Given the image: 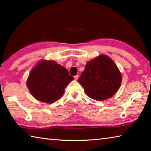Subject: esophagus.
<instances>
[{
    "label": "esophagus",
    "mask_w": 151,
    "mask_h": 151,
    "mask_svg": "<svg viewBox=\"0 0 151 151\" xmlns=\"http://www.w3.org/2000/svg\"><path fill=\"white\" fill-rule=\"evenodd\" d=\"M78 75H76V76H75V79L76 81V80H78Z\"/></svg>",
    "instance_id": "1"
}]
</instances>
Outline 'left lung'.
<instances>
[{
	"instance_id": "left-lung-1",
	"label": "left lung",
	"mask_w": 151,
	"mask_h": 151,
	"mask_svg": "<svg viewBox=\"0 0 151 151\" xmlns=\"http://www.w3.org/2000/svg\"><path fill=\"white\" fill-rule=\"evenodd\" d=\"M121 81V74L115 63L106 55L88 62L78 79L86 94L97 101L105 100L115 94Z\"/></svg>"
}]
</instances>
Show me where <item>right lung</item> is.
I'll use <instances>...</instances> for the list:
<instances>
[{
    "label": "right lung",
    "instance_id": "obj_1",
    "mask_svg": "<svg viewBox=\"0 0 151 151\" xmlns=\"http://www.w3.org/2000/svg\"><path fill=\"white\" fill-rule=\"evenodd\" d=\"M73 79L63 66L55 61L42 60L30 71L27 84L35 99L52 103L63 96L65 88Z\"/></svg>",
    "mask_w": 151,
    "mask_h": 151
}]
</instances>
